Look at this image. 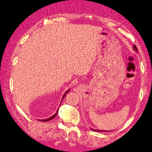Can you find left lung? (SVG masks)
<instances>
[{
  "label": "left lung",
  "mask_w": 152,
  "mask_h": 152,
  "mask_svg": "<svg viewBox=\"0 0 152 152\" xmlns=\"http://www.w3.org/2000/svg\"><path fill=\"white\" fill-rule=\"evenodd\" d=\"M133 49L135 50V51H138V49H137V48L135 47V46H133ZM91 130H93V131H97V132H107L106 131H102V130H97V129H91Z\"/></svg>",
  "instance_id": "left-lung-1"
}]
</instances>
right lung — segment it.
<instances>
[{
	"instance_id": "add662e5",
	"label": "right lung",
	"mask_w": 152,
	"mask_h": 152,
	"mask_svg": "<svg viewBox=\"0 0 152 152\" xmlns=\"http://www.w3.org/2000/svg\"><path fill=\"white\" fill-rule=\"evenodd\" d=\"M69 91H70V90H69H69H67V91H66V93H65V94H64V96H63V97H62V99H63L64 98V97H65V96H66V94H67V93H68ZM60 104H61V103H60ZM58 111H59V109H58V110H57V112H56V113H55V114L54 115H52V116H50V118H47V119H44V120H40V121H42V122H47V121H49V120H52V119H53L55 117H56V115H57V112H58Z\"/></svg>"
}]
</instances>
